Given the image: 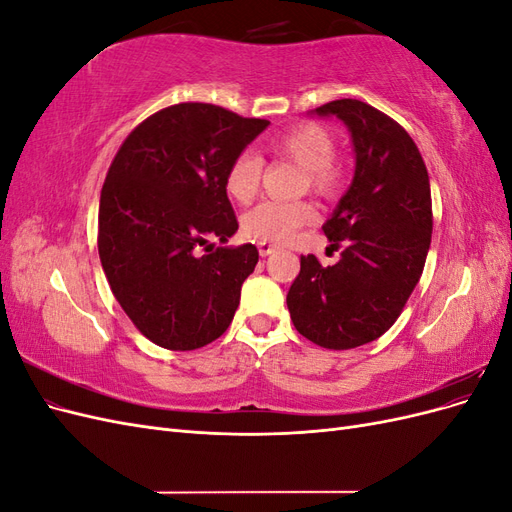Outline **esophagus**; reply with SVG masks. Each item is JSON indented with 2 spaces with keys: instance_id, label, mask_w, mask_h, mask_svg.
Segmentation results:
<instances>
[{
  "instance_id": "1",
  "label": "esophagus",
  "mask_w": 512,
  "mask_h": 512,
  "mask_svg": "<svg viewBox=\"0 0 512 512\" xmlns=\"http://www.w3.org/2000/svg\"><path fill=\"white\" fill-rule=\"evenodd\" d=\"M280 250V247L277 245H273V243H269V241H260L258 243V252H260V256H271L273 252H277Z\"/></svg>"
}]
</instances>
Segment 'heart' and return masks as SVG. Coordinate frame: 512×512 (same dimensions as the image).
<instances>
[{
	"label": "heart",
	"mask_w": 512,
	"mask_h": 512,
	"mask_svg": "<svg viewBox=\"0 0 512 512\" xmlns=\"http://www.w3.org/2000/svg\"><path fill=\"white\" fill-rule=\"evenodd\" d=\"M280 158L305 168L307 185L320 196H333L342 185V170L333 164L335 143L331 134L305 123L273 141ZM262 175V160L252 151H243L226 170V194L239 205H247L256 196ZM314 211L305 203H260L243 215L241 228L247 237L262 241H286L299 226L312 222Z\"/></svg>",
	"instance_id": "b5f03b06"
}]
</instances>
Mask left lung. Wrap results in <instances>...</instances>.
Masks as SVG:
<instances>
[{
	"label": "left lung",
	"mask_w": 512,
	"mask_h": 512,
	"mask_svg": "<svg viewBox=\"0 0 512 512\" xmlns=\"http://www.w3.org/2000/svg\"><path fill=\"white\" fill-rule=\"evenodd\" d=\"M307 115L335 117L350 132L354 175L322 230L344 245L322 267L301 256L288 290L297 331L322 348L350 350L374 342L404 309L421 280L431 243V190L410 134L361 100H333Z\"/></svg>",
	"instance_id": "1"
}]
</instances>
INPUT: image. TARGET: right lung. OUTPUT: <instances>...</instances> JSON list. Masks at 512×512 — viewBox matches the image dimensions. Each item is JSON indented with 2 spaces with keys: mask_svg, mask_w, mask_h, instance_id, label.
<instances>
[{
  "mask_svg": "<svg viewBox=\"0 0 512 512\" xmlns=\"http://www.w3.org/2000/svg\"><path fill=\"white\" fill-rule=\"evenodd\" d=\"M267 128V119L222 106L175 104L145 119L108 168L98 211L102 269L153 344L196 350L232 322L258 250L226 245L239 228L226 170Z\"/></svg>",
  "mask_w": 512,
  "mask_h": 512,
  "instance_id": "add662e5",
  "label": "right lung"
}]
</instances>
